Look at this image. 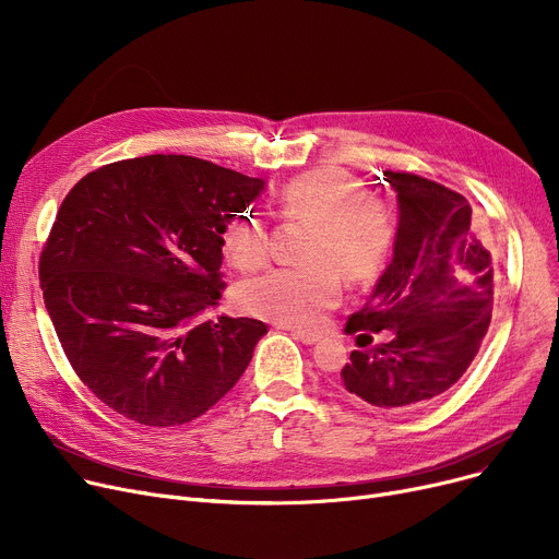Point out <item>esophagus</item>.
Masks as SVG:
<instances>
[{
  "label": "esophagus",
  "mask_w": 559,
  "mask_h": 559,
  "mask_svg": "<svg viewBox=\"0 0 559 559\" xmlns=\"http://www.w3.org/2000/svg\"><path fill=\"white\" fill-rule=\"evenodd\" d=\"M289 335L295 337V340H299V342H304V344H317L319 342V333H310V331H299V329H292L289 331Z\"/></svg>",
  "instance_id": "34e87169"
}]
</instances>
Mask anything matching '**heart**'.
Returning <instances> with one entry per match:
<instances>
[{
  "mask_svg": "<svg viewBox=\"0 0 559 559\" xmlns=\"http://www.w3.org/2000/svg\"><path fill=\"white\" fill-rule=\"evenodd\" d=\"M285 215L317 222L301 267H278L245 281L235 304L251 317L287 329H312L340 304L344 274L354 285L385 270L396 242L394 209L380 197L360 194L356 179L340 169H312L278 190ZM224 253L240 272L270 260V228L253 213L235 215L224 228Z\"/></svg>",
  "mask_w": 559,
  "mask_h": 559,
  "instance_id": "obj_1",
  "label": "heart"
}]
</instances>
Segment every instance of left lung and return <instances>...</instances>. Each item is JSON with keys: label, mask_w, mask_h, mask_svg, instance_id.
Returning a JSON list of instances; mask_svg holds the SVG:
<instances>
[{"label": "left lung", "mask_w": 559, "mask_h": 559, "mask_svg": "<svg viewBox=\"0 0 559 559\" xmlns=\"http://www.w3.org/2000/svg\"><path fill=\"white\" fill-rule=\"evenodd\" d=\"M399 197L394 258L346 333L392 331L350 350L342 388L380 409L419 407L451 390L474 362L493 308L485 228L460 192L413 171H388Z\"/></svg>", "instance_id": "obj_1"}]
</instances>
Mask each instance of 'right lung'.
Returning a JSON list of instances; mask_svg holds the SVG:
<instances>
[{
    "instance_id": "obj_1",
    "label": "right lung",
    "mask_w": 559,
    "mask_h": 559,
    "mask_svg": "<svg viewBox=\"0 0 559 559\" xmlns=\"http://www.w3.org/2000/svg\"><path fill=\"white\" fill-rule=\"evenodd\" d=\"M264 188L215 163H108L68 192L43 247L40 289L81 383L135 424L181 426L245 373L267 326L203 319L217 306L224 228Z\"/></svg>"
}]
</instances>
